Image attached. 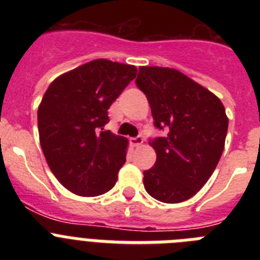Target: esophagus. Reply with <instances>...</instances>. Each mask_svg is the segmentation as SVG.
<instances>
[{
	"label": "esophagus",
	"instance_id": "obj_1",
	"mask_svg": "<svg viewBox=\"0 0 260 260\" xmlns=\"http://www.w3.org/2000/svg\"><path fill=\"white\" fill-rule=\"evenodd\" d=\"M130 143H132L133 147H141L142 144H143V138H142L141 135H138V137H135V138H132V139H130Z\"/></svg>",
	"mask_w": 260,
	"mask_h": 260
}]
</instances>
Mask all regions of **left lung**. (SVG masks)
Returning <instances> with one entry per match:
<instances>
[{"instance_id":"obj_1","label":"left lung","mask_w":260,"mask_h":260,"mask_svg":"<svg viewBox=\"0 0 260 260\" xmlns=\"http://www.w3.org/2000/svg\"><path fill=\"white\" fill-rule=\"evenodd\" d=\"M135 83L150 103L155 127H168L167 137L150 141L156 162L144 171V187L164 203L187 201L210 180L224 151V105L174 69L142 66Z\"/></svg>"}]
</instances>
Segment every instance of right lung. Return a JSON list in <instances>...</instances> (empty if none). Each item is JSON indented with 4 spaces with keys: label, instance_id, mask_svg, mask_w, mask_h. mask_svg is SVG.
<instances>
[{
    "label": "right lung",
    "instance_id": "right-lung-1",
    "mask_svg": "<svg viewBox=\"0 0 260 260\" xmlns=\"http://www.w3.org/2000/svg\"><path fill=\"white\" fill-rule=\"evenodd\" d=\"M137 68L93 59L59 75L38 110L41 150L50 171L69 191L98 197L117 182L127 139L102 132L108 109L137 77Z\"/></svg>",
    "mask_w": 260,
    "mask_h": 260
}]
</instances>
